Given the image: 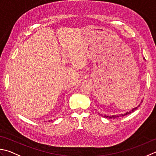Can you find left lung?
Instances as JSON below:
<instances>
[{
  "mask_svg": "<svg viewBox=\"0 0 156 156\" xmlns=\"http://www.w3.org/2000/svg\"><path fill=\"white\" fill-rule=\"evenodd\" d=\"M143 59H145V58H143ZM142 101H141V103H142ZM139 106H140V104H139L138 106H137V107H136V108H134L133 109H131L130 111H129V112H126V113H124V114H118V115H103L101 114V115H102V116L104 117V118H116L120 117V116H124V115H127V114H130V113H132V112H133L134 111H135L136 109L137 108H138Z\"/></svg>",
  "mask_w": 156,
  "mask_h": 156,
  "instance_id": "8db88e82",
  "label": "left lung"
}]
</instances>
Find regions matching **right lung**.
Returning <instances> with one entry per match:
<instances>
[{"mask_svg":"<svg viewBox=\"0 0 156 156\" xmlns=\"http://www.w3.org/2000/svg\"><path fill=\"white\" fill-rule=\"evenodd\" d=\"M49 122H50V120H49Z\"/></svg>","mask_w":156,"mask_h":156,"instance_id":"right-lung-1","label":"right lung"}]
</instances>
